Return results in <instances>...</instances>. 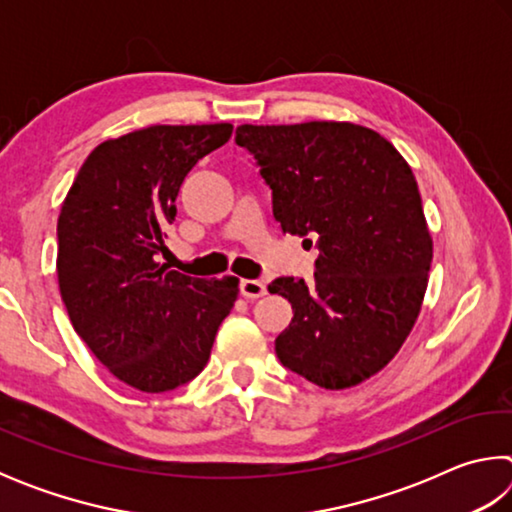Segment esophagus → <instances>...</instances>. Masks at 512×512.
<instances>
[{"label":"esophagus","instance_id":"34e87169","mask_svg":"<svg viewBox=\"0 0 512 512\" xmlns=\"http://www.w3.org/2000/svg\"><path fill=\"white\" fill-rule=\"evenodd\" d=\"M239 291H241V296H246V298H259L266 293V284L262 280H241Z\"/></svg>","mask_w":512,"mask_h":512}]
</instances>
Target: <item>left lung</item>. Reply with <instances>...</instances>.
<instances>
[{
  "label": "left lung",
  "instance_id": "1",
  "mask_svg": "<svg viewBox=\"0 0 512 512\" xmlns=\"http://www.w3.org/2000/svg\"><path fill=\"white\" fill-rule=\"evenodd\" d=\"M235 142L271 189L282 232L318 248L311 280L268 284L293 309L277 359L329 391L361 384L402 348L427 291L433 246L411 167L348 121L241 124Z\"/></svg>",
  "mask_w": 512,
  "mask_h": 512
}]
</instances>
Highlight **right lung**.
I'll list each match as a JSON object with an SVG mask.
<instances>
[{"label": "right lung", "mask_w": 512, "mask_h": 512, "mask_svg": "<svg viewBox=\"0 0 512 512\" xmlns=\"http://www.w3.org/2000/svg\"><path fill=\"white\" fill-rule=\"evenodd\" d=\"M232 124L149 126L94 149L58 216V287L103 366L144 393L192 381L210 359L237 277L201 280L160 264L187 173Z\"/></svg>", "instance_id": "1"}]
</instances>
